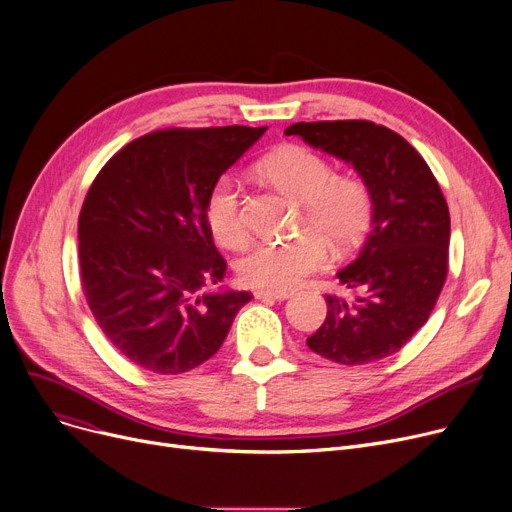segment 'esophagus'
Returning <instances> with one entry per match:
<instances>
[{
    "instance_id": "34e87169",
    "label": "esophagus",
    "mask_w": 512,
    "mask_h": 512,
    "mask_svg": "<svg viewBox=\"0 0 512 512\" xmlns=\"http://www.w3.org/2000/svg\"><path fill=\"white\" fill-rule=\"evenodd\" d=\"M288 297V290H255V299L259 301H284Z\"/></svg>"
}]
</instances>
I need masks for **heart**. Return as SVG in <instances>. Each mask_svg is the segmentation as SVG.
<instances>
[{
	"instance_id": "obj_1",
	"label": "heart",
	"mask_w": 512,
	"mask_h": 512,
	"mask_svg": "<svg viewBox=\"0 0 512 512\" xmlns=\"http://www.w3.org/2000/svg\"><path fill=\"white\" fill-rule=\"evenodd\" d=\"M261 174L282 193L303 203L301 228H311L336 251L357 245L369 228L373 203L367 184L353 176H334L332 164L319 153L286 145L261 161ZM205 222L222 247L234 251L245 247L249 230L232 176L224 174L211 184ZM320 239L301 234L284 242H261L238 261L240 282L261 290L294 288L326 263L328 249Z\"/></svg>"
}]
</instances>
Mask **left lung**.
Segmentation results:
<instances>
[{"label": "left lung", "instance_id": "left-lung-1", "mask_svg": "<svg viewBox=\"0 0 512 512\" xmlns=\"http://www.w3.org/2000/svg\"><path fill=\"white\" fill-rule=\"evenodd\" d=\"M353 164L371 193V232L336 276L353 297H326L307 338L319 357L363 365L394 355L425 324L448 274L450 213L436 176L398 132L369 120L297 122L284 130Z\"/></svg>", "mask_w": 512, "mask_h": 512}]
</instances>
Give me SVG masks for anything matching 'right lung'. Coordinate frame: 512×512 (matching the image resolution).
<instances>
[{"instance_id": "add662e5", "label": "right lung", "mask_w": 512, "mask_h": 512, "mask_svg": "<svg viewBox=\"0 0 512 512\" xmlns=\"http://www.w3.org/2000/svg\"><path fill=\"white\" fill-rule=\"evenodd\" d=\"M265 130H155L93 180L78 215L80 278L99 328L134 365L161 375L199 367L253 299L247 290H205L226 274L205 199Z\"/></svg>"}]
</instances>
